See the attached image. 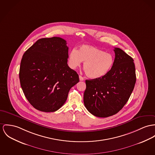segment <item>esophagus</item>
<instances>
[{
    "label": "esophagus",
    "mask_w": 155,
    "mask_h": 155,
    "mask_svg": "<svg viewBox=\"0 0 155 155\" xmlns=\"http://www.w3.org/2000/svg\"><path fill=\"white\" fill-rule=\"evenodd\" d=\"M79 78H80V81H83L84 80L83 77L81 75H80V76H79Z\"/></svg>",
    "instance_id": "34e87169"
}]
</instances>
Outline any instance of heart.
Returning a JSON list of instances; mask_svg holds the SVG:
<instances>
[{"instance_id": "obj_1", "label": "heart", "mask_w": 155, "mask_h": 155, "mask_svg": "<svg viewBox=\"0 0 155 155\" xmlns=\"http://www.w3.org/2000/svg\"><path fill=\"white\" fill-rule=\"evenodd\" d=\"M82 61L85 74L97 79L105 76L114 64V57L109 53L91 45H84L77 50L72 49L68 54V65L71 69L79 67Z\"/></svg>"}]
</instances>
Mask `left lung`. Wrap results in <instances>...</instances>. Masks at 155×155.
<instances>
[{"label":"left lung","mask_w":155,"mask_h":155,"mask_svg":"<svg viewBox=\"0 0 155 155\" xmlns=\"http://www.w3.org/2000/svg\"><path fill=\"white\" fill-rule=\"evenodd\" d=\"M114 64L100 78L85 80L84 103L98 117L116 114L127 102L136 81L134 60L120 48H114Z\"/></svg>","instance_id":"left-lung-1"}]
</instances>
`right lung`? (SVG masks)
<instances>
[{"instance_id":"add662e5","label":"right lung","mask_w":155,"mask_h":155,"mask_svg":"<svg viewBox=\"0 0 155 155\" xmlns=\"http://www.w3.org/2000/svg\"><path fill=\"white\" fill-rule=\"evenodd\" d=\"M68 47L60 37L41 38L26 51L19 69L20 83L29 103L38 110L54 112L65 103L79 82L68 64Z\"/></svg>"}]
</instances>
